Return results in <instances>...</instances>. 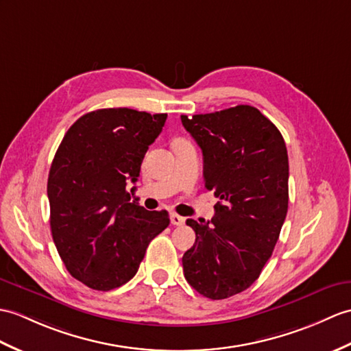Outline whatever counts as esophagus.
<instances>
[{
	"instance_id": "1",
	"label": "esophagus",
	"mask_w": 351,
	"mask_h": 351,
	"mask_svg": "<svg viewBox=\"0 0 351 351\" xmlns=\"http://www.w3.org/2000/svg\"><path fill=\"white\" fill-rule=\"evenodd\" d=\"M170 221H172L173 226H184L185 224V218L178 215V214H170Z\"/></svg>"
}]
</instances>
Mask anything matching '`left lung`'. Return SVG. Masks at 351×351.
I'll list each match as a JSON object with an SVG mask.
<instances>
[{"label":"left lung","instance_id":"left-lung-1","mask_svg":"<svg viewBox=\"0 0 351 351\" xmlns=\"http://www.w3.org/2000/svg\"><path fill=\"white\" fill-rule=\"evenodd\" d=\"M181 121L203 152L205 186L219 199L213 219H186L195 242L184 275L200 295L226 299L247 290L272 256L289 208L287 148L248 104Z\"/></svg>","mask_w":351,"mask_h":351}]
</instances>
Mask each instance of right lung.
I'll list each match as a JSON object with an SVG mask.
<instances>
[{"mask_svg": "<svg viewBox=\"0 0 351 351\" xmlns=\"http://www.w3.org/2000/svg\"><path fill=\"white\" fill-rule=\"evenodd\" d=\"M167 113L99 109L65 133L47 179L51 230L67 271L94 290L136 275L149 242L170 223L167 210L132 200L149 145Z\"/></svg>", "mask_w": 351, "mask_h": 351, "instance_id": "1", "label": "right lung"}]
</instances>
